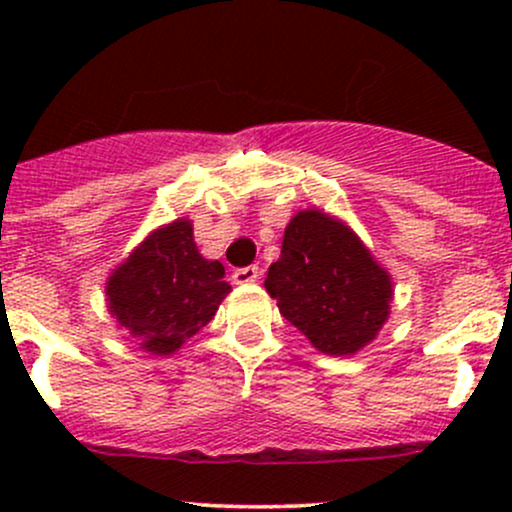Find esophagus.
<instances>
[{"label": "esophagus", "mask_w": 512, "mask_h": 512, "mask_svg": "<svg viewBox=\"0 0 512 512\" xmlns=\"http://www.w3.org/2000/svg\"><path fill=\"white\" fill-rule=\"evenodd\" d=\"M257 279H260V267H255V264H248V267H240L233 272V281L236 284H252Z\"/></svg>", "instance_id": "1"}]
</instances>
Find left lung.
Segmentation results:
<instances>
[{
    "label": "left lung",
    "instance_id": "1",
    "mask_svg": "<svg viewBox=\"0 0 512 512\" xmlns=\"http://www.w3.org/2000/svg\"><path fill=\"white\" fill-rule=\"evenodd\" d=\"M264 289L281 315L330 356L356 354L390 315V276L349 226L317 209L286 226Z\"/></svg>",
    "mask_w": 512,
    "mask_h": 512
}]
</instances>
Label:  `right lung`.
Returning a JSON list of instances; mask_svg holds the SVG:
<instances>
[{
	"label": "right lung",
	"mask_w": 512,
	"mask_h": 512,
	"mask_svg": "<svg viewBox=\"0 0 512 512\" xmlns=\"http://www.w3.org/2000/svg\"><path fill=\"white\" fill-rule=\"evenodd\" d=\"M231 286L204 260L185 219L158 228L108 281L110 313L151 354H173L216 315Z\"/></svg>",
	"instance_id": "obj_1"
}]
</instances>
